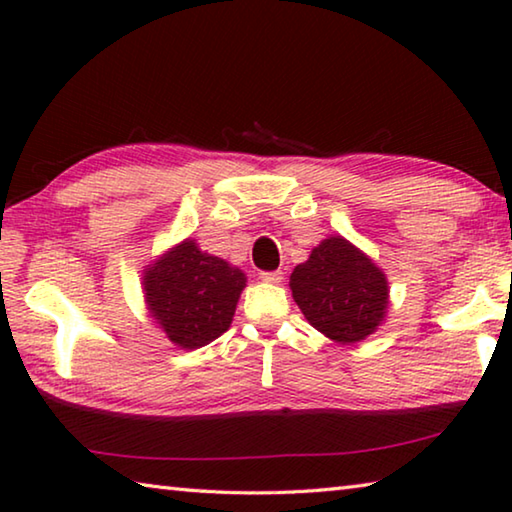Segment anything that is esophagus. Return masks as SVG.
<instances>
[{"instance_id": "esophagus-1", "label": "esophagus", "mask_w": 512, "mask_h": 512, "mask_svg": "<svg viewBox=\"0 0 512 512\" xmlns=\"http://www.w3.org/2000/svg\"><path fill=\"white\" fill-rule=\"evenodd\" d=\"M259 277H262V282L280 284L284 280V273L282 271H262V273H259Z\"/></svg>"}]
</instances>
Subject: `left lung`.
Wrapping results in <instances>:
<instances>
[{
    "label": "left lung",
    "instance_id": "8db88e82",
    "mask_svg": "<svg viewBox=\"0 0 512 512\" xmlns=\"http://www.w3.org/2000/svg\"><path fill=\"white\" fill-rule=\"evenodd\" d=\"M293 300L329 339L357 343L384 320L388 284L384 273L343 237H329L291 273Z\"/></svg>",
    "mask_w": 512,
    "mask_h": 512
}]
</instances>
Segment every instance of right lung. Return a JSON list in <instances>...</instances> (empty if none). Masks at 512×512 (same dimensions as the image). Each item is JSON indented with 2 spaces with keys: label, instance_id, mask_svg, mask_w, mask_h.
Instances as JSON below:
<instances>
[{
  "label": "right lung",
  "instance_id": "right-lung-1",
  "mask_svg": "<svg viewBox=\"0 0 512 512\" xmlns=\"http://www.w3.org/2000/svg\"><path fill=\"white\" fill-rule=\"evenodd\" d=\"M246 277L223 259L185 241L144 275L146 302L169 339L203 348L230 327Z\"/></svg>",
  "mask_w": 512,
  "mask_h": 512
}]
</instances>
